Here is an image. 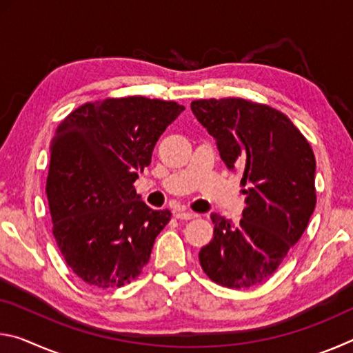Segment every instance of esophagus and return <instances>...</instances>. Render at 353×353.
Listing matches in <instances>:
<instances>
[{"instance_id": "obj_1", "label": "esophagus", "mask_w": 353, "mask_h": 353, "mask_svg": "<svg viewBox=\"0 0 353 353\" xmlns=\"http://www.w3.org/2000/svg\"><path fill=\"white\" fill-rule=\"evenodd\" d=\"M174 216L177 219H193L198 216V214L193 213V212H185V210H176L174 212Z\"/></svg>"}]
</instances>
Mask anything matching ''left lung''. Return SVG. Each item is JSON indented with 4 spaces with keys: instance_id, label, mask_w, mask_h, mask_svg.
<instances>
[{
    "instance_id": "1",
    "label": "left lung",
    "mask_w": 353,
    "mask_h": 353,
    "mask_svg": "<svg viewBox=\"0 0 353 353\" xmlns=\"http://www.w3.org/2000/svg\"><path fill=\"white\" fill-rule=\"evenodd\" d=\"M191 110L227 168H243L246 208L234 225L212 213L213 240L199 250L210 280L232 290L270 279L301 240L316 207L313 149L285 113L243 98L198 99Z\"/></svg>"
}]
</instances>
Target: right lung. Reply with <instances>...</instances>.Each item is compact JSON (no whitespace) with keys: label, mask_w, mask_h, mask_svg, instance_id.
Returning a JSON list of instances; mask_svg holds the SVG:
<instances>
[{"label":"right lung","mask_w":353,"mask_h":353,"mask_svg":"<svg viewBox=\"0 0 353 353\" xmlns=\"http://www.w3.org/2000/svg\"><path fill=\"white\" fill-rule=\"evenodd\" d=\"M183 110L174 101L107 98L79 105L59 124L46 179L52 235L85 283L119 288L149 261L171 212L149 208L134 182Z\"/></svg>","instance_id":"1"}]
</instances>
